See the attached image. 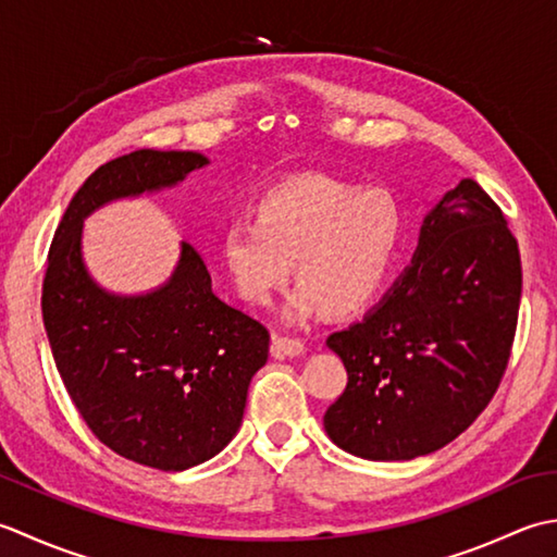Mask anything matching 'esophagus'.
I'll use <instances>...</instances> for the list:
<instances>
[{"instance_id":"1","label":"esophagus","mask_w":557,"mask_h":557,"mask_svg":"<svg viewBox=\"0 0 557 557\" xmlns=\"http://www.w3.org/2000/svg\"><path fill=\"white\" fill-rule=\"evenodd\" d=\"M274 350L281 356H288V358H298L305 354V344L300 338H288V336H274Z\"/></svg>"}]
</instances>
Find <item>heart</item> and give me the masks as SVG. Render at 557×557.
I'll use <instances>...</instances> for the list:
<instances>
[{"mask_svg": "<svg viewBox=\"0 0 557 557\" xmlns=\"http://www.w3.org/2000/svg\"><path fill=\"white\" fill-rule=\"evenodd\" d=\"M401 237L404 215L389 191L305 175L259 197L255 219L225 221L219 255L237 295L257 308L286 286L295 259L300 283L286 317L302 322L324 308H366L387 281Z\"/></svg>", "mask_w": 557, "mask_h": 557, "instance_id": "heart-1", "label": "heart"}]
</instances>
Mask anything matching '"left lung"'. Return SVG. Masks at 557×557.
Wrapping results in <instances>:
<instances>
[{"mask_svg":"<svg viewBox=\"0 0 557 557\" xmlns=\"http://www.w3.org/2000/svg\"><path fill=\"white\" fill-rule=\"evenodd\" d=\"M521 259L497 203L461 180L428 211L411 264L374 308L326 346L348 384L326 408L336 447L408 461L467 430L507 368Z\"/></svg>","mask_w":557,"mask_h":557,"instance_id":"8db88e82","label":"left lung"}]
</instances>
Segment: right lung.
Segmentation results:
<instances>
[{
	"mask_svg": "<svg viewBox=\"0 0 557 557\" xmlns=\"http://www.w3.org/2000/svg\"><path fill=\"white\" fill-rule=\"evenodd\" d=\"M207 165L197 151L153 149L100 165L57 225L42 283L45 332L78 413L120 457L161 471L197 467L235 437L249 382L269 358V332L211 290L187 243L158 288H103L84 262V221Z\"/></svg>",
	"mask_w": 557,
	"mask_h": 557,
	"instance_id": "1",
	"label": "right lung"
}]
</instances>
